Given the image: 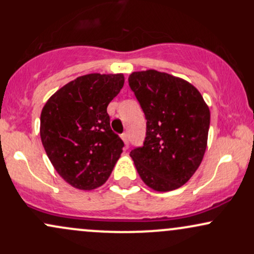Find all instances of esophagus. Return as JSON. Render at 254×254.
Listing matches in <instances>:
<instances>
[{
	"mask_svg": "<svg viewBox=\"0 0 254 254\" xmlns=\"http://www.w3.org/2000/svg\"><path fill=\"white\" fill-rule=\"evenodd\" d=\"M121 137H122V139H123V141H124L125 145H127H127H129V135H127V132L122 133Z\"/></svg>",
	"mask_w": 254,
	"mask_h": 254,
	"instance_id": "1",
	"label": "esophagus"
}]
</instances>
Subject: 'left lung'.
Listing matches in <instances>:
<instances>
[{
    "label": "left lung",
    "mask_w": 254,
    "mask_h": 254,
    "mask_svg": "<svg viewBox=\"0 0 254 254\" xmlns=\"http://www.w3.org/2000/svg\"><path fill=\"white\" fill-rule=\"evenodd\" d=\"M129 86L147 119L143 145L130 153L136 170L153 190H176L202 162L209 107L191 83L166 72H132Z\"/></svg>",
    "instance_id": "obj_1"
}]
</instances>
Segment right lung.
Returning a JSON list of instances; mask_svg holds the SVG:
<instances>
[{"label": "right lung", "mask_w": 254, "mask_h": 254, "mask_svg": "<svg viewBox=\"0 0 254 254\" xmlns=\"http://www.w3.org/2000/svg\"><path fill=\"white\" fill-rule=\"evenodd\" d=\"M122 74H88L58 89L40 116V138L57 173L80 190L109 179L124 142L111 129L107 106L123 88Z\"/></svg>", "instance_id": "obj_1"}]
</instances>
